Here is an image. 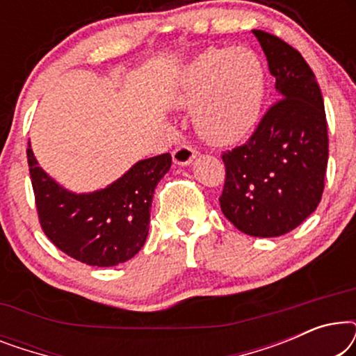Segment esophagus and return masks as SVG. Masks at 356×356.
<instances>
[{"label":"esophagus","instance_id":"34e87169","mask_svg":"<svg viewBox=\"0 0 356 356\" xmlns=\"http://www.w3.org/2000/svg\"><path fill=\"white\" fill-rule=\"evenodd\" d=\"M173 162L177 165H181V167H186V165L193 163V160L197 157V150L193 149L191 145L188 144H179L177 149L173 150Z\"/></svg>","mask_w":356,"mask_h":356}]
</instances>
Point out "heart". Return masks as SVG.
Wrapping results in <instances>:
<instances>
[{
  "label": "heart",
  "mask_w": 356,
  "mask_h": 356,
  "mask_svg": "<svg viewBox=\"0 0 356 356\" xmlns=\"http://www.w3.org/2000/svg\"><path fill=\"white\" fill-rule=\"evenodd\" d=\"M264 100V70L246 48H209L186 65L173 102L194 110L193 126L211 145H233L250 134Z\"/></svg>",
  "instance_id": "1"
}]
</instances>
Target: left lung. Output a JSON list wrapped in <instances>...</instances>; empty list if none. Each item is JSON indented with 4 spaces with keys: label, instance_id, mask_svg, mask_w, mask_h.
Instances as JSON below:
<instances>
[{
    "label": "left lung",
    "instance_id": "left-lung-1",
    "mask_svg": "<svg viewBox=\"0 0 356 356\" xmlns=\"http://www.w3.org/2000/svg\"><path fill=\"white\" fill-rule=\"evenodd\" d=\"M275 79L277 102L245 145L222 155L220 207L251 236L285 235L316 211L324 191L329 139L314 72L279 37L252 31Z\"/></svg>",
    "mask_w": 356,
    "mask_h": 356
}]
</instances>
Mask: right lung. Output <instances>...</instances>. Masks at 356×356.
<instances>
[{
  "label": "right lung",
  "instance_id": "right-lung-1",
  "mask_svg": "<svg viewBox=\"0 0 356 356\" xmlns=\"http://www.w3.org/2000/svg\"><path fill=\"white\" fill-rule=\"evenodd\" d=\"M29 168L40 225L58 250L95 267L129 261L149 235L155 188L172 167V155L136 162L108 186L72 193L40 165L29 143Z\"/></svg>",
  "mask_w": 356,
  "mask_h": 356
}]
</instances>
